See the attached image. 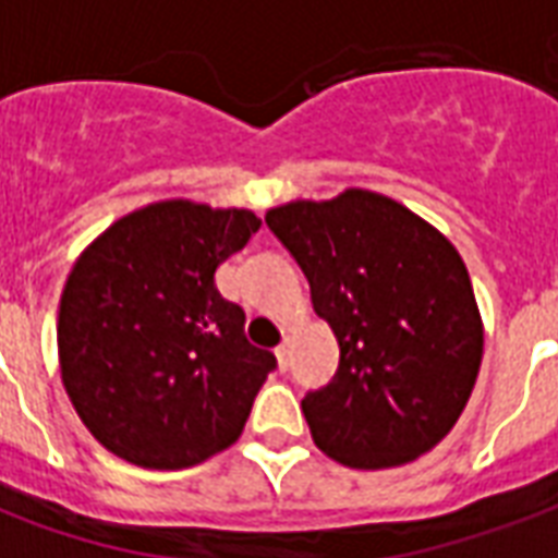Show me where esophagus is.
<instances>
[{
  "mask_svg": "<svg viewBox=\"0 0 558 558\" xmlns=\"http://www.w3.org/2000/svg\"><path fill=\"white\" fill-rule=\"evenodd\" d=\"M275 355H278V364H280V371H287V367H290V362H292L290 340H283V343H280L278 350H275Z\"/></svg>",
  "mask_w": 558,
  "mask_h": 558,
  "instance_id": "esophagus-1",
  "label": "esophagus"
}]
</instances>
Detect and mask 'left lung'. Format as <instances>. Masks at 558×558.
I'll return each instance as SVG.
<instances>
[{"instance_id":"1","label":"left lung","mask_w":558,"mask_h":558,"mask_svg":"<svg viewBox=\"0 0 558 558\" xmlns=\"http://www.w3.org/2000/svg\"><path fill=\"white\" fill-rule=\"evenodd\" d=\"M266 223L340 347L338 374L302 400L316 448L352 469L430 451L460 418L484 355L454 244L407 206L359 187L271 208Z\"/></svg>"}]
</instances>
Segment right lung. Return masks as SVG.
I'll use <instances>...</instances> for the list:
<instances>
[{"label": "right lung", "mask_w": 558, "mask_h": 558, "mask_svg": "<svg viewBox=\"0 0 558 558\" xmlns=\"http://www.w3.org/2000/svg\"><path fill=\"white\" fill-rule=\"evenodd\" d=\"M263 220L167 199L131 211L83 251L59 304V364L98 442L134 466L184 469L230 448L278 367L244 338L218 266Z\"/></svg>", "instance_id": "add662e5"}]
</instances>
